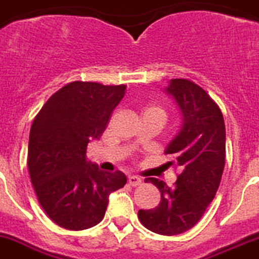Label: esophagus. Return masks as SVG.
<instances>
[{"label": "esophagus", "mask_w": 259, "mask_h": 259, "mask_svg": "<svg viewBox=\"0 0 259 259\" xmlns=\"http://www.w3.org/2000/svg\"><path fill=\"white\" fill-rule=\"evenodd\" d=\"M127 181H129V184L132 186H139L142 184V180L137 176H129L127 177Z\"/></svg>", "instance_id": "34e87169"}]
</instances>
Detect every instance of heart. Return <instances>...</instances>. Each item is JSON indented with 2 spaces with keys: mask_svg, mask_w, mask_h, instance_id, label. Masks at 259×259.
Wrapping results in <instances>:
<instances>
[{
  "mask_svg": "<svg viewBox=\"0 0 259 259\" xmlns=\"http://www.w3.org/2000/svg\"><path fill=\"white\" fill-rule=\"evenodd\" d=\"M143 114H155V116L160 117L161 120H165V112L159 107H155V105H151V107H147L143 112Z\"/></svg>",
  "mask_w": 259,
  "mask_h": 259,
  "instance_id": "obj_1",
  "label": "heart"
}]
</instances>
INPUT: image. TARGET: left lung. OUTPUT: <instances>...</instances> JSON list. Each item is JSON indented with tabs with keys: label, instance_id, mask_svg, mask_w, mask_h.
<instances>
[{
	"label": "left lung",
	"instance_id": "1",
	"mask_svg": "<svg viewBox=\"0 0 259 259\" xmlns=\"http://www.w3.org/2000/svg\"><path fill=\"white\" fill-rule=\"evenodd\" d=\"M164 92L181 114L179 133L164 152L172 156L167 165L181 173L175 186L145 180L159 189L161 199L155 208L139 210L138 218L152 232L173 236L193 228L217 194L226 163V126L219 107L195 83L170 79Z\"/></svg>",
	"mask_w": 259,
	"mask_h": 259
}]
</instances>
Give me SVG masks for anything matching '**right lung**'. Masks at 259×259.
I'll list each match as a JSON object with an SVG mask.
<instances>
[{"label":"right lung","mask_w":259,"mask_h":259,"mask_svg":"<svg viewBox=\"0 0 259 259\" xmlns=\"http://www.w3.org/2000/svg\"><path fill=\"white\" fill-rule=\"evenodd\" d=\"M126 86L71 82L48 99L33 120L27 165L42 210L70 231L103 220L109 195L126 176L100 170L87 160V145L102 137Z\"/></svg>","instance_id":"add662e5"}]
</instances>
